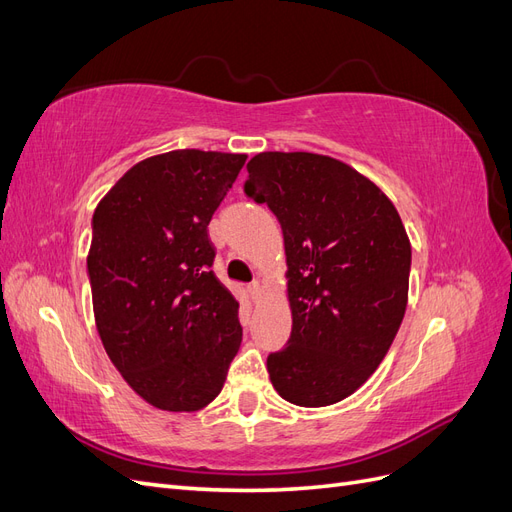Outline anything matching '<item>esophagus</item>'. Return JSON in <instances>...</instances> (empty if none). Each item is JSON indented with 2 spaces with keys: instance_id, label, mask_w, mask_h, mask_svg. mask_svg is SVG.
<instances>
[{
  "instance_id": "34e87169",
  "label": "esophagus",
  "mask_w": 512,
  "mask_h": 512,
  "mask_svg": "<svg viewBox=\"0 0 512 512\" xmlns=\"http://www.w3.org/2000/svg\"><path fill=\"white\" fill-rule=\"evenodd\" d=\"M247 290H250V297H252L254 301H258L260 294H262V284L256 280V282L250 284V288H247Z\"/></svg>"
}]
</instances>
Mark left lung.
I'll return each mask as SVG.
<instances>
[{"instance_id": "1", "label": "left lung", "mask_w": 512, "mask_h": 512, "mask_svg": "<svg viewBox=\"0 0 512 512\" xmlns=\"http://www.w3.org/2000/svg\"><path fill=\"white\" fill-rule=\"evenodd\" d=\"M243 188L284 232L292 331L267 359L273 389L294 406L337 404L378 369L404 320L406 228L374 181L320 153L262 151Z\"/></svg>"}]
</instances>
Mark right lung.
<instances>
[{
  "label": "right lung",
  "mask_w": 512,
  "mask_h": 512,
  "mask_svg": "<svg viewBox=\"0 0 512 512\" xmlns=\"http://www.w3.org/2000/svg\"><path fill=\"white\" fill-rule=\"evenodd\" d=\"M245 153L175 149L134 164L100 200L87 273L108 359L147 404L196 412L241 346L239 303L215 277L207 226Z\"/></svg>",
  "instance_id": "1"
}]
</instances>
